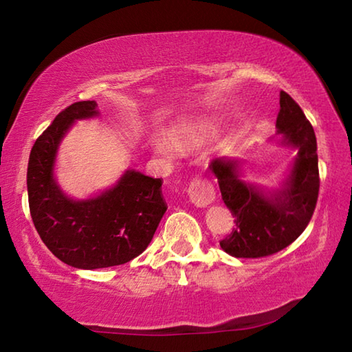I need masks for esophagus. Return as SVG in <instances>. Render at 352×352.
<instances>
[{"label": "esophagus", "mask_w": 352, "mask_h": 352, "mask_svg": "<svg viewBox=\"0 0 352 352\" xmlns=\"http://www.w3.org/2000/svg\"><path fill=\"white\" fill-rule=\"evenodd\" d=\"M189 200L192 201L195 206L199 208H205L211 204L216 197V192H214L212 184L205 180V178H194L189 184Z\"/></svg>", "instance_id": "34e87169"}]
</instances>
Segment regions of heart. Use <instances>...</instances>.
Returning a JSON list of instances; mask_svg holds the SVG:
<instances>
[{
    "instance_id": "heart-1",
    "label": "heart",
    "mask_w": 352,
    "mask_h": 352,
    "mask_svg": "<svg viewBox=\"0 0 352 352\" xmlns=\"http://www.w3.org/2000/svg\"><path fill=\"white\" fill-rule=\"evenodd\" d=\"M212 124L206 118H188L170 126L166 138H153L152 147L164 160H174L177 151L197 146L212 133Z\"/></svg>"
}]
</instances>
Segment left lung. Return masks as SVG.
<instances>
[{"label":"left lung","mask_w":352,"mask_h":352,"mask_svg":"<svg viewBox=\"0 0 352 352\" xmlns=\"http://www.w3.org/2000/svg\"><path fill=\"white\" fill-rule=\"evenodd\" d=\"M276 129L279 144L296 151L278 189L242 180L241 162L236 158L220 157L210 166L236 223L220 247L234 258H262L289 247L306 230L317 205V138L300 105L285 91L279 93Z\"/></svg>","instance_id":"obj_1"}]
</instances>
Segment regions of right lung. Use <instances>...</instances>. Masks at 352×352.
I'll return each mask as SVG.
<instances>
[{
    "mask_svg": "<svg viewBox=\"0 0 352 352\" xmlns=\"http://www.w3.org/2000/svg\"><path fill=\"white\" fill-rule=\"evenodd\" d=\"M94 116H99L96 100H82L58 113L35 141L28 164L35 230L56 258L83 270L121 265L141 254L168 210L162 178L135 169L90 199L63 192L54 177L58 146L76 121Z\"/></svg>",
    "mask_w": 352,
    "mask_h": 352,
    "instance_id": "add662e5",
    "label": "right lung"
}]
</instances>
